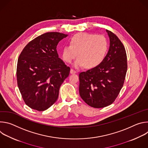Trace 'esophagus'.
<instances>
[{"instance_id":"34e87169","label":"esophagus","mask_w":148,"mask_h":148,"mask_svg":"<svg viewBox=\"0 0 148 148\" xmlns=\"http://www.w3.org/2000/svg\"><path fill=\"white\" fill-rule=\"evenodd\" d=\"M76 73H77V71H75L74 70H73V69H71V70H70V73H71V74H75Z\"/></svg>"}]
</instances>
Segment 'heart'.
Here are the masks:
<instances>
[{"label":"heart","instance_id":"obj_1","mask_svg":"<svg viewBox=\"0 0 148 148\" xmlns=\"http://www.w3.org/2000/svg\"><path fill=\"white\" fill-rule=\"evenodd\" d=\"M108 50L107 40L102 35L80 33L73 36L70 45L62 49V57L67 62H71L77 56L74 67L79 68L86 65L89 69L100 64Z\"/></svg>","mask_w":148,"mask_h":148}]
</instances>
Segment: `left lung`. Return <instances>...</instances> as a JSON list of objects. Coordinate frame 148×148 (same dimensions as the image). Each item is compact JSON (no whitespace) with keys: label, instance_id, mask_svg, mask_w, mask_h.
Instances as JSON below:
<instances>
[{"label":"left lung","instance_id":"8db88e82","mask_svg":"<svg viewBox=\"0 0 148 148\" xmlns=\"http://www.w3.org/2000/svg\"><path fill=\"white\" fill-rule=\"evenodd\" d=\"M110 38L108 51L100 64L79 74V92L90 107L103 108L116 98L127 71V57L122 42L106 30Z\"/></svg>","mask_w":148,"mask_h":148}]
</instances>
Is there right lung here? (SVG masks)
<instances>
[{
  "label": "right lung",
  "mask_w": 148,
  "mask_h": 148,
  "mask_svg": "<svg viewBox=\"0 0 148 148\" xmlns=\"http://www.w3.org/2000/svg\"><path fill=\"white\" fill-rule=\"evenodd\" d=\"M68 34L48 32L30 41L19 56L17 81L20 92L30 108L43 111L57 101L59 89L70 68L58 57L57 46Z\"/></svg>",
  "instance_id": "add662e5"
}]
</instances>
